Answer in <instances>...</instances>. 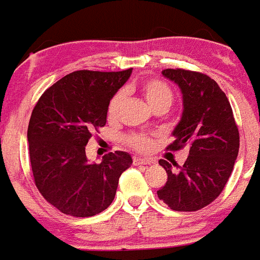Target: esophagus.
<instances>
[{
  "label": "esophagus",
  "instance_id": "1",
  "mask_svg": "<svg viewBox=\"0 0 260 260\" xmlns=\"http://www.w3.org/2000/svg\"><path fill=\"white\" fill-rule=\"evenodd\" d=\"M154 161L150 159H141V157H133V164L135 166H150Z\"/></svg>",
  "mask_w": 260,
  "mask_h": 260
}]
</instances>
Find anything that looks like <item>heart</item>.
<instances>
[{
	"mask_svg": "<svg viewBox=\"0 0 260 260\" xmlns=\"http://www.w3.org/2000/svg\"><path fill=\"white\" fill-rule=\"evenodd\" d=\"M137 89L144 96L146 103L149 104L152 110H168L173 103L174 93L172 87L167 82L157 78H150L141 82L137 87H128L127 91H135ZM124 92L118 91L109 101L106 115L110 122H116L119 114L124 104ZM124 144L137 151H147L151 146V140L149 136L144 133H129L124 137Z\"/></svg>",
	"mask_w": 260,
	"mask_h": 260,
	"instance_id": "b5f03b06",
	"label": "heart"
}]
</instances>
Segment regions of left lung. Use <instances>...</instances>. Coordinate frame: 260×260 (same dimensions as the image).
Returning <instances> with one entry per match:
<instances>
[{
	"mask_svg": "<svg viewBox=\"0 0 260 260\" xmlns=\"http://www.w3.org/2000/svg\"><path fill=\"white\" fill-rule=\"evenodd\" d=\"M163 75L176 82L183 94V114L167 146L190 155L182 167L167 160L159 164L168 174L157 191L160 200L177 212H196L214 201L224 188L239 154L240 135L224 92L209 75L186 69H166Z\"/></svg>",
	"mask_w": 260,
	"mask_h": 260,
	"instance_id": "8db88e82",
	"label": "left lung"
}]
</instances>
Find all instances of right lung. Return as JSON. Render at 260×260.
<instances>
[{
  "instance_id": "obj_1",
  "label": "right lung",
  "mask_w": 260,
  "mask_h": 260,
  "mask_svg": "<svg viewBox=\"0 0 260 260\" xmlns=\"http://www.w3.org/2000/svg\"><path fill=\"white\" fill-rule=\"evenodd\" d=\"M122 72L77 70L48 87L31 111L29 159L41 195L73 217H92L113 203L119 177L132 164L124 151L91 164L86 145L106 124L109 101L129 78Z\"/></svg>"
}]
</instances>
